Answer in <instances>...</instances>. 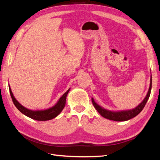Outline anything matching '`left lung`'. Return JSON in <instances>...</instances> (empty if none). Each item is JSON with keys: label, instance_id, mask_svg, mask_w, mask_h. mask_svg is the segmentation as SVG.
<instances>
[{"label": "left lung", "instance_id": "1", "mask_svg": "<svg viewBox=\"0 0 160 160\" xmlns=\"http://www.w3.org/2000/svg\"><path fill=\"white\" fill-rule=\"evenodd\" d=\"M151 87H152V77H151L150 87H149L147 96H146L143 101H142L138 107H136L135 108H132L131 110H126V111H108L100 107V105H98L96 102L94 101L93 98H91V100H92V103L95 108H96L98 113H99L102 116L104 117V118H107L108 120L118 121V122L126 121L135 117L142 111V109H143L144 106L146 105V103L147 102L149 97H150Z\"/></svg>", "mask_w": 160, "mask_h": 160}]
</instances>
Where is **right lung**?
<instances>
[{
  "mask_svg": "<svg viewBox=\"0 0 160 160\" xmlns=\"http://www.w3.org/2000/svg\"><path fill=\"white\" fill-rule=\"evenodd\" d=\"M9 92H10V95H11L12 101L16 106V107L18 108V109L21 112L22 114L25 115L26 116L38 121H47V120H52V119H53L54 118L57 117L58 115L61 113V111H62L64 106H65L67 96L70 90V89H68L66 92L62 95V97L60 98L59 100L58 101V102L52 107L45 110L33 111V110L28 109V108H25V107H23L22 105L20 104L16 100L14 96H13L12 91L11 90V88H10V87H9Z\"/></svg>",
  "mask_w": 160,
  "mask_h": 160,
  "instance_id": "add662e5",
  "label": "right lung"
}]
</instances>
